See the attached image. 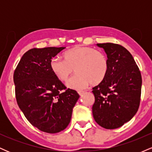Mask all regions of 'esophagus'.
<instances>
[{
	"mask_svg": "<svg viewBox=\"0 0 152 152\" xmlns=\"http://www.w3.org/2000/svg\"><path fill=\"white\" fill-rule=\"evenodd\" d=\"M78 94H79L80 96H82L83 94L85 93V91H78Z\"/></svg>",
	"mask_w": 152,
	"mask_h": 152,
	"instance_id": "34e87169",
	"label": "esophagus"
}]
</instances>
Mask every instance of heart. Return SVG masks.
Returning <instances> with one entry per match:
<instances>
[{
	"label": "heart",
	"instance_id": "obj_1",
	"mask_svg": "<svg viewBox=\"0 0 152 152\" xmlns=\"http://www.w3.org/2000/svg\"><path fill=\"white\" fill-rule=\"evenodd\" d=\"M64 60L54 58L50 67L58 80L66 81L74 71L76 76L66 83L68 88L82 90L91 83L99 84L106 77L109 69L107 58L102 52L87 46H76L63 54Z\"/></svg>",
	"mask_w": 152,
	"mask_h": 152
}]
</instances>
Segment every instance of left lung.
Listing matches in <instances>:
<instances>
[{"label":"left lung","mask_w":152,"mask_h":152,"mask_svg":"<svg viewBox=\"0 0 152 152\" xmlns=\"http://www.w3.org/2000/svg\"><path fill=\"white\" fill-rule=\"evenodd\" d=\"M107 56L105 78L93 88L92 113L96 122L106 129L123 126L137 114L142 79L132 55L124 47L111 43H97Z\"/></svg>","instance_id":"left-lung-1"}]
</instances>
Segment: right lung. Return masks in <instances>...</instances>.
Wrapping results in <instances>:
<instances>
[{
  "instance_id": "add662e5",
  "label": "right lung",
  "mask_w": 152,
  "mask_h": 152,
  "mask_svg": "<svg viewBox=\"0 0 152 152\" xmlns=\"http://www.w3.org/2000/svg\"><path fill=\"white\" fill-rule=\"evenodd\" d=\"M65 47L32 48L23 54L13 81L18 105L33 126L46 133H58L71 121L79 95L55 76L51 59Z\"/></svg>"
}]
</instances>
